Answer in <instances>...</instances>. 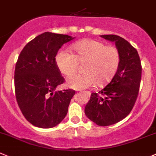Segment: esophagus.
I'll use <instances>...</instances> for the list:
<instances>
[{"label": "esophagus", "instance_id": "esophagus-1", "mask_svg": "<svg viewBox=\"0 0 156 156\" xmlns=\"http://www.w3.org/2000/svg\"><path fill=\"white\" fill-rule=\"evenodd\" d=\"M83 92H84V91H81V93H83Z\"/></svg>", "mask_w": 156, "mask_h": 156}]
</instances>
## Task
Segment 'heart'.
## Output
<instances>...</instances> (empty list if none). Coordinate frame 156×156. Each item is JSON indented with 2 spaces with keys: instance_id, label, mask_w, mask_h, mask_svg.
<instances>
[{
  "instance_id": "1",
  "label": "heart",
  "mask_w": 156,
  "mask_h": 156,
  "mask_svg": "<svg viewBox=\"0 0 156 156\" xmlns=\"http://www.w3.org/2000/svg\"><path fill=\"white\" fill-rule=\"evenodd\" d=\"M76 55L67 49L61 50L55 57L60 72L69 75L75 72L78 62H84L82 73H75L67 79L69 87L74 89H85L98 85H105L111 81L120 64V51L113 46H105L101 42L85 40L73 46Z\"/></svg>"
}]
</instances>
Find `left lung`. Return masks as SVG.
Returning a JSON list of instances; mask_svg holds the SVG:
<instances>
[{
	"mask_svg": "<svg viewBox=\"0 0 156 156\" xmlns=\"http://www.w3.org/2000/svg\"><path fill=\"white\" fill-rule=\"evenodd\" d=\"M101 37L114 42L120 51V64L110 83L98 93L90 94L84 113L98 126L118 123L131 112L137 99L142 76V66L136 49L116 35Z\"/></svg>",
	"mask_w": 156,
	"mask_h": 156,
	"instance_id": "left-lung-1",
	"label": "left lung"
}]
</instances>
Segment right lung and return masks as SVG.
<instances>
[{"mask_svg":"<svg viewBox=\"0 0 156 156\" xmlns=\"http://www.w3.org/2000/svg\"><path fill=\"white\" fill-rule=\"evenodd\" d=\"M75 37L46 32L29 42L21 51L14 72L15 95L27 120L40 128L61 123L75 91L55 90L64 83L55 56L63 44Z\"/></svg>","mask_w":156,"mask_h":156,"instance_id":"right-lung-1","label":"right lung"}]
</instances>
